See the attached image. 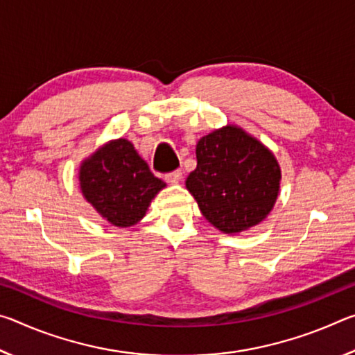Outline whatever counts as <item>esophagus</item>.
<instances>
[{
	"label": "esophagus",
	"mask_w": 355,
	"mask_h": 355,
	"mask_svg": "<svg viewBox=\"0 0 355 355\" xmlns=\"http://www.w3.org/2000/svg\"><path fill=\"white\" fill-rule=\"evenodd\" d=\"M182 178H183V172L178 169V171H173L171 173H167L166 182L171 183V184H178L180 182H182Z\"/></svg>",
	"instance_id": "esophagus-1"
}]
</instances>
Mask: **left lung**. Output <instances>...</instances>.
Here are the masks:
<instances>
[{
    "instance_id": "1",
    "label": "left lung",
    "mask_w": 355,
    "mask_h": 355,
    "mask_svg": "<svg viewBox=\"0 0 355 355\" xmlns=\"http://www.w3.org/2000/svg\"><path fill=\"white\" fill-rule=\"evenodd\" d=\"M196 158L186 189L209 224L238 235L268 218L279 197L282 171L263 142L241 127L225 125L200 137Z\"/></svg>"
}]
</instances>
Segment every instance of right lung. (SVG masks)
<instances>
[{
    "label": "right lung",
    "mask_w": 355,
    "mask_h": 355,
    "mask_svg": "<svg viewBox=\"0 0 355 355\" xmlns=\"http://www.w3.org/2000/svg\"><path fill=\"white\" fill-rule=\"evenodd\" d=\"M78 182L83 197L95 211L122 228L136 225L155 196L166 188L125 137L107 141L83 159Z\"/></svg>",
    "instance_id": "obj_1"
}]
</instances>
